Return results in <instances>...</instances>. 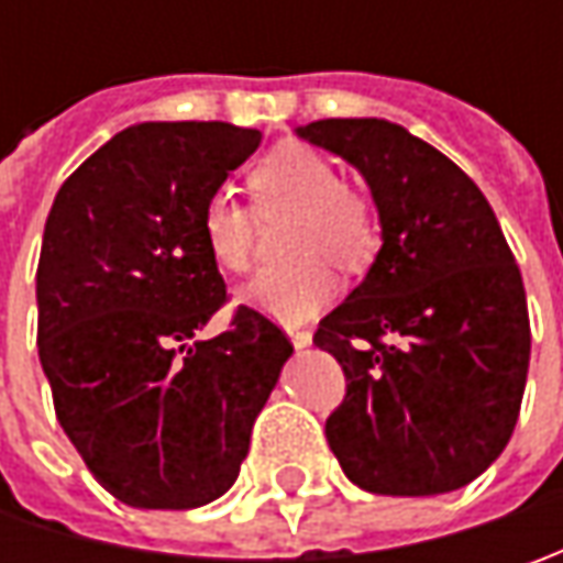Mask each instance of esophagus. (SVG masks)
<instances>
[{
    "instance_id": "obj_1",
    "label": "esophagus",
    "mask_w": 563,
    "mask_h": 563,
    "mask_svg": "<svg viewBox=\"0 0 563 563\" xmlns=\"http://www.w3.org/2000/svg\"><path fill=\"white\" fill-rule=\"evenodd\" d=\"M288 335H291V344L297 351H303V347L313 344V332H307V329H297V332H288Z\"/></svg>"
}]
</instances>
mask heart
I'll return each instance as SVG.
<instances>
[{"label": "heart", "instance_id": "heart-1", "mask_svg": "<svg viewBox=\"0 0 563 563\" xmlns=\"http://www.w3.org/2000/svg\"><path fill=\"white\" fill-rule=\"evenodd\" d=\"M256 216L291 212L285 253L291 263L256 272L241 288V303L282 325H300L319 316L338 294L341 269H360L378 247L376 212L369 200L341 185L335 165L303 143H285L250 172ZM197 231L216 269L241 275L250 269L256 219L228 194H212L200 206Z\"/></svg>", "mask_w": 563, "mask_h": 563}]
</instances>
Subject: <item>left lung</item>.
Instances as JSON below:
<instances>
[{
	"instance_id": "obj_1",
	"label": "left lung",
	"mask_w": 563,
	"mask_h": 563,
	"mask_svg": "<svg viewBox=\"0 0 563 563\" xmlns=\"http://www.w3.org/2000/svg\"><path fill=\"white\" fill-rule=\"evenodd\" d=\"M297 137L366 178L382 250L313 344L347 395L325 439L354 486L442 495L505 451L530 369L523 278L483 197L435 146L385 119H322Z\"/></svg>"
}]
</instances>
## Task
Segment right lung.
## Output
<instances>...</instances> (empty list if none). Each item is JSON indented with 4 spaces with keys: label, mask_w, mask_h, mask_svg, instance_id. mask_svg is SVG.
Returning <instances> with one entry per match:
<instances>
[{
    "label": "right lung",
    "mask_w": 563,
    "mask_h": 563,
    "mask_svg": "<svg viewBox=\"0 0 563 563\" xmlns=\"http://www.w3.org/2000/svg\"><path fill=\"white\" fill-rule=\"evenodd\" d=\"M263 134L228 121L124 128L58 187L36 266V347L55 417L131 508L187 510L234 486L288 335L225 307L197 219Z\"/></svg>",
    "instance_id": "obj_1"
}]
</instances>
